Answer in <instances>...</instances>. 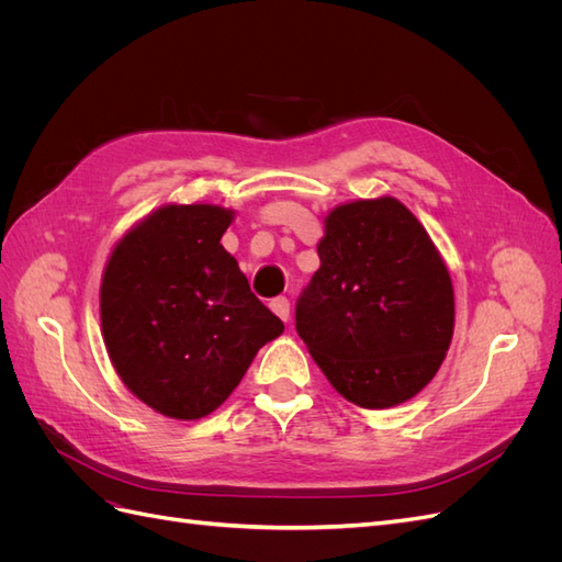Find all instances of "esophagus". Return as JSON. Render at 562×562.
<instances>
[{
	"label": "esophagus",
	"instance_id": "34e87169",
	"mask_svg": "<svg viewBox=\"0 0 562 562\" xmlns=\"http://www.w3.org/2000/svg\"><path fill=\"white\" fill-rule=\"evenodd\" d=\"M269 307H271V312H274L281 321H288V316H291V302H288V297H283V295L271 300Z\"/></svg>",
	"mask_w": 562,
	"mask_h": 562
}]
</instances>
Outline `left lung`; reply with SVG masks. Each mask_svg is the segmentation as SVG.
<instances>
[{
  "mask_svg": "<svg viewBox=\"0 0 562 562\" xmlns=\"http://www.w3.org/2000/svg\"><path fill=\"white\" fill-rule=\"evenodd\" d=\"M295 328L347 401L382 411L431 382L452 339L454 293L427 229L398 199L337 206Z\"/></svg>",
  "mask_w": 562,
  "mask_h": 562,
  "instance_id": "obj_1",
  "label": "left lung"
}]
</instances>
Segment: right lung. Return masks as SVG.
<instances>
[{
	"instance_id": "add662e5",
	"label": "right lung",
	"mask_w": 562,
	"mask_h": 562,
	"mask_svg": "<svg viewBox=\"0 0 562 562\" xmlns=\"http://www.w3.org/2000/svg\"><path fill=\"white\" fill-rule=\"evenodd\" d=\"M232 220L211 203H173L135 225L108 260L100 323L112 366L166 417L211 415L283 333L220 244Z\"/></svg>"
}]
</instances>
